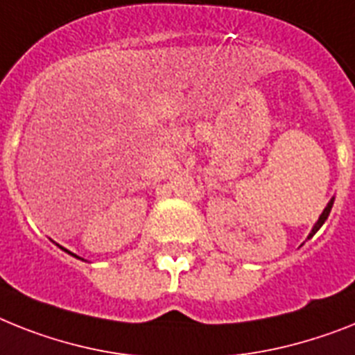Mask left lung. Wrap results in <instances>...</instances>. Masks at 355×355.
<instances>
[{"instance_id": "8db88e82", "label": "left lung", "mask_w": 355, "mask_h": 355, "mask_svg": "<svg viewBox=\"0 0 355 355\" xmlns=\"http://www.w3.org/2000/svg\"><path fill=\"white\" fill-rule=\"evenodd\" d=\"M334 199H336V198H330V201H329V203H327V207H324V210H323V212H321V216H319V219H318V221H315L314 227H312V230H310V234H309V237H306V239H310V237H312L315 232H318L319 228L323 227V223H324V221H327V218H329L330 210H332Z\"/></svg>"}]
</instances>
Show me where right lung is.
Instances as JSON below:
<instances>
[{
    "label": "right lung",
    "instance_id": "right-lung-1",
    "mask_svg": "<svg viewBox=\"0 0 355 355\" xmlns=\"http://www.w3.org/2000/svg\"><path fill=\"white\" fill-rule=\"evenodd\" d=\"M61 248H63V247H61ZM63 250H65V248H63ZM65 252H69V250H65ZM69 254H70V256H74V257H78V259H81V257H79V256H76V254H72V252H69Z\"/></svg>",
    "mask_w": 355,
    "mask_h": 355
}]
</instances>
